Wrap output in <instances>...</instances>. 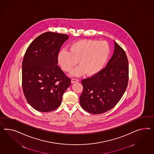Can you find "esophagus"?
Wrapping results in <instances>:
<instances>
[{"instance_id": "obj_1", "label": "esophagus", "mask_w": 154, "mask_h": 154, "mask_svg": "<svg viewBox=\"0 0 154 154\" xmlns=\"http://www.w3.org/2000/svg\"><path fill=\"white\" fill-rule=\"evenodd\" d=\"M79 80L78 79H71V83H72L77 82H79Z\"/></svg>"}]
</instances>
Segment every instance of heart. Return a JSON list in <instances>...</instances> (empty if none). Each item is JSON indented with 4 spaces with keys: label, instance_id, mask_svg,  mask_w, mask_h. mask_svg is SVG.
<instances>
[{
    "label": "heart",
    "instance_id": "obj_1",
    "mask_svg": "<svg viewBox=\"0 0 154 154\" xmlns=\"http://www.w3.org/2000/svg\"><path fill=\"white\" fill-rule=\"evenodd\" d=\"M110 52L107 42L84 39L72 44L69 51L60 50L58 61L63 70L66 72L71 71L79 61V66L71 72L72 76L78 77L86 73L88 75H94L103 69Z\"/></svg>",
    "mask_w": 154,
    "mask_h": 154
}]
</instances>
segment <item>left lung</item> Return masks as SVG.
Wrapping results in <instances>:
<instances>
[{
    "label": "left lung",
    "instance_id": "1",
    "mask_svg": "<svg viewBox=\"0 0 154 154\" xmlns=\"http://www.w3.org/2000/svg\"><path fill=\"white\" fill-rule=\"evenodd\" d=\"M128 62L124 50L114 42L112 57L97 74L82 81L81 107L93 114L106 112L121 100L128 82Z\"/></svg>",
    "mask_w": 154,
    "mask_h": 154
}]
</instances>
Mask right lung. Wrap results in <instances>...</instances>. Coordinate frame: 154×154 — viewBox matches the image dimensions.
<instances>
[{"instance_id":"right-lung-1","label":"right lung","mask_w":154,"mask_h":154,"mask_svg":"<svg viewBox=\"0 0 154 154\" xmlns=\"http://www.w3.org/2000/svg\"><path fill=\"white\" fill-rule=\"evenodd\" d=\"M68 38L65 34L45 32L31 43L25 53L22 88L29 104L38 112L58 108L71 85V79L57 65L59 50Z\"/></svg>"}]
</instances>
